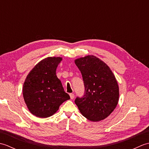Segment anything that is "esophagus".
Returning a JSON list of instances; mask_svg holds the SVG:
<instances>
[{"instance_id": "esophagus-1", "label": "esophagus", "mask_w": 149, "mask_h": 149, "mask_svg": "<svg viewBox=\"0 0 149 149\" xmlns=\"http://www.w3.org/2000/svg\"><path fill=\"white\" fill-rule=\"evenodd\" d=\"M70 97L71 99H73L74 98V93H70Z\"/></svg>"}]
</instances>
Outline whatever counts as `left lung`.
<instances>
[{
  "label": "left lung",
  "instance_id": "1",
  "mask_svg": "<svg viewBox=\"0 0 149 149\" xmlns=\"http://www.w3.org/2000/svg\"><path fill=\"white\" fill-rule=\"evenodd\" d=\"M81 72L84 95L75 103L81 113L90 121L107 118L115 109L119 99V88L115 75L105 63L94 56L75 60Z\"/></svg>",
  "mask_w": 149,
  "mask_h": 149
}]
</instances>
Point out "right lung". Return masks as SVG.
Masks as SVG:
<instances>
[{
	"instance_id": "obj_1",
	"label": "right lung",
	"mask_w": 149,
	"mask_h": 149,
	"mask_svg": "<svg viewBox=\"0 0 149 149\" xmlns=\"http://www.w3.org/2000/svg\"><path fill=\"white\" fill-rule=\"evenodd\" d=\"M61 60L60 57L42 60L25 80L22 90L24 101L29 111L39 118L53 115L63 102L70 99L56 74Z\"/></svg>"
}]
</instances>
